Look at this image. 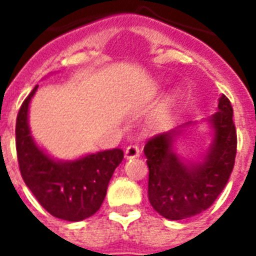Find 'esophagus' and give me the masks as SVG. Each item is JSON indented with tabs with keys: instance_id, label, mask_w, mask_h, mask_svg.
Instances as JSON below:
<instances>
[{
	"instance_id": "34e87169",
	"label": "esophagus",
	"mask_w": 256,
	"mask_h": 256,
	"mask_svg": "<svg viewBox=\"0 0 256 256\" xmlns=\"http://www.w3.org/2000/svg\"><path fill=\"white\" fill-rule=\"evenodd\" d=\"M140 146L136 144H128V148H126V152H124V156L128 160H132V158H136V156H140Z\"/></svg>"
}]
</instances>
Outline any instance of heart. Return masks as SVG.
I'll return each mask as SVG.
<instances>
[{
    "mask_svg": "<svg viewBox=\"0 0 256 256\" xmlns=\"http://www.w3.org/2000/svg\"><path fill=\"white\" fill-rule=\"evenodd\" d=\"M170 102H171V100H170Z\"/></svg>",
    "mask_w": 256,
    "mask_h": 256,
    "instance_id": "b5f03b06",
    "label": "heart"
}]
</instances>
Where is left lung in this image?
I'll list each match as a JSON object with an SVG mask.
<instances>
[{"label": "left lung", "mask_w": 256, "mask_h": 256, "mask_svg": "<svg viewBox=\"0 0 256 256\" xmlns=\"http://www.w3.org/2000/svg\"><path fill=\"white\" fill-rule=\"evenodd\" d=\"M219 112L210 118L214 142L202 164L187 166L171 150L178 132L154 136L144 144L150 204L170 220L191 218L207 210L226 187L236 156V128L232 106L220 96Z\"/></svg>", "instance_id": "left-lung-1"}]
</instances>
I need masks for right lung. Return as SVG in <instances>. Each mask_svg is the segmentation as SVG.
Listing matches in <instances>:
<instances>
[{"mask_svg": "<svg viewBox=\"0 0 256 256\" xmlns=\"http://www.w3.org/2000/svg\"><path fill=\"white\" fill-rule=\"evenodd\" d=\"M38 86L24 100L16 122V148L22 179L40 204L56 218L78 222L100 210L112 172L124 160L120 148L56 162L30 136L28 108Z\"/></svg>", "mask_w": 256, "mask_h": 256, "instance_id": "add662e5", "label": "right lung"}]
</instances>
